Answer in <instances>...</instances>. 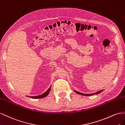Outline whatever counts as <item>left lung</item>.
I'll return each instance as SVG.
<instances>
[{
    "instance_id": "left-lung-1",
    "label": "left lung",
    "mask_w": 125,
    "mask_h": 125,
    "mask_svg": "<svg viewBox=\"0 0 125 125\" xmlns=\"http://www.w3.org/2000/svg\"><path fill=\"white\" fill-rule=\"evenodd\" d=\"M104 90H101L100 91H98V92H97L95 93H92V94H83V93H81L80 92H77V91H74L76 93L78 94H80V95H84V96H92V95H95V94H99L101 93V92H102Z\"/></svg>"
}]
</instances>
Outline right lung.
Returning a JSON list of instances; mask_svg holds the SVG:
<instances>
[{
    "label": "right lung",
    "mask_w": 125,
    "mask_h": 125,
    "mask_svg": "<svg viewBox=\"0 0 125 125\" xmlns=\"http://www.w3.org/2000/svg\"><path fill=\"white\" fill-rule=\"evenodd\" d=\"M51 86L50 87V88L48 89V90L46 91L44 93L42 94V95H39V96H30V98H34V99H38V98H44L45 97H46L47 96L49 93H50V90H51ZM28 97H29V96H28Z\"/></svg>",
    "instance_id": "right-lung-1"
}]
</instances>
